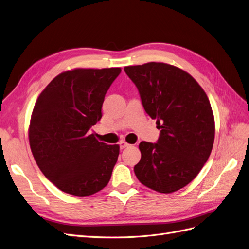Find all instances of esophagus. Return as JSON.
<instances>
[{
    "mask_svg": "<svg viewBox=\"0 0 249 249\" xmlns=\"http://www.w3.org/2000/svg\"><path fill=\"white\" fill-rule=\"evenodd\" d=\"M128 146H129V144L126 143L125 141H121V142H120V148H121V149H124V148L128 147Z\"/></svg>",
    "mask_w": 249,
    "mask_h": 249,
    "instance_id": "1",
    "label": "esophagus"
}]
</instances>
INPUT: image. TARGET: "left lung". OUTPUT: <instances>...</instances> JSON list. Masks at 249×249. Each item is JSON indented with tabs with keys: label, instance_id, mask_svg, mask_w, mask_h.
Returning a JSON list of instances; mask_svg holds the SVG:
<instances>
[{
	"label": "left lung",
	"instance_id": "obj_1",
	"mask_svg": "<svg viewBox=\"0 0 249 249\" xmlns=\"http://www.w3.org/2000/svg\"><path fill=\"white\" fill-rule=\"evenodd\" d=\"M124 71L160 129L158 143H140L142 156L134 173L144 186L160 193L178 191L200 172L214 145L209 98L189 73L168 63L148 62Z\"/></svg>",
	"mask_w": 249,
	"mask_h": 249
}]
</instances>
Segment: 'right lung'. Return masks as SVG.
<instances>
[{
    "label": "right lung",
    "instance_id": "1",
    "mask_svg": "<svg viewBox=\"0 0 249 249\" xmlns=\"http://www.w3.org/2000/svg\"><path fill=\"white\" fill-rule=\"evenodd\" d=\"M120 73L121 68L66 71L35 102L31 151L40 171L65 193L93 195L110 179L120 146L99 142L89 130L101 119L106 91Z\"/></svg>",
    "mask_w": 249,
    "mask_h": 249
}]
</instances>
